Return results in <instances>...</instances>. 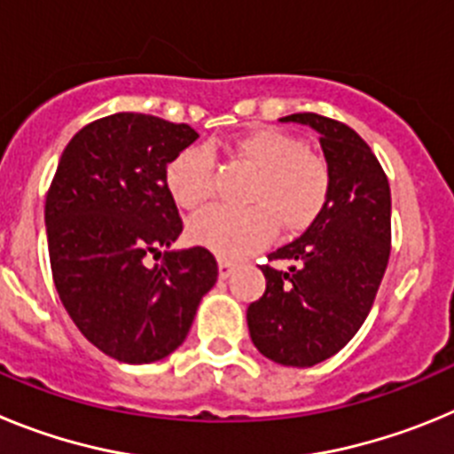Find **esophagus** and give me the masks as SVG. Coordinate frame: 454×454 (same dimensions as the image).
Returning <instances> with one entry per match:
<instances>
[{"mask_svg": "<svg viewBox=\"0 0 454 454\" xmlns=\"http://www.w3.org/2000/svg\"><path fill=\"white\" fill-rule=\"evenodd\" d=\"M236 263L234 262H227V259H220L218 262V272H220V279H227V277L234 272Z\"/></svg>", "mask_w": 454, "mask_h": 454, "instance_id": "esophagus-1", "label": "esophagus"}]
</instances>
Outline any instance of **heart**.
<instances>
[{
    "instance_id": "obj_1",
    "label": "heart",
    "mask_w": 454,
    "mask_h": 454,
    "mask_svg": "<svg viewBox=\"0 0 454 454\" xmlns=\"http://www.w3.org/2000/svg\"><path fill=\"white\" fill-rule=\"evenodd\" d=\"M231 152L256 168L247 191V208H211L188 224V239L223 259H240L266 247L282 224L300 234L316 223L330 200L332 175L323 156L307 150L286 131L252 129L236 138ZM172 200L186 211H200L215 195V166L211 152L186 147L166 168Z\"/></svg>"
}]
</instances>
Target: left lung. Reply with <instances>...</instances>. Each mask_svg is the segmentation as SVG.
Segmentation results:
<instances>
[{
  "instance_id": "8db88e82",
  "label": "left lung",
  "mask_w": 454,
  "mask_h": 454,
  "mask_svg": "<svg viewBox=\"0 0 454 454\" xmlns=\"http://www.w3.org/2000/svg\"><path fill=\"white\" fill-rule=\"evenodd\" d=\"M282 122L320 134L330 200L316 223L268 254L266 293L247 307L252 343L275 364L309 368L330 359L366 320L391 254V188L366 140L339 120L293 114Z\"/></svg>"
}]
</instances>
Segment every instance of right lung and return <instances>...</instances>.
I'll return each mask as SVG.
<instances>
[{
  "label": "right lung",
  "instance_id": "right-lung-1",
  "mask_svg": "<svg viewBox=\"0 0 454 454\" xmlns=\"http://www.w3.org/2000/svg\"><path fill=\"white\" fill-rule=\"evenodd\" d=\"M198 131L145 114L86 124L63 150L45 200L51 277L83 336L124 364L177 350L218 279L207 247L163 252L182 234L166 186L172 156Z\"/></svg>",
  "mask_w": 454,
  "mask_h": 454
}]
</instances>
